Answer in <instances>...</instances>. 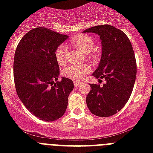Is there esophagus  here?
<instances>
[{"mask_svg": "<svg viewBox=\"0 0 153 153\" xmlns=\"http://www.w3.org/2000/svg\"><path fill=\"white\" fill-rule=\"evenodd\" d=\"M74 86H79V84H80V82L74 81Z\"/></svg>", "mask_w": 153, "mask_h": 153, "instance_id": "obj_1", "label": "esophagus"}]
</instances>
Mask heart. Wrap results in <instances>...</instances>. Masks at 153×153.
<instances>
[{
  "label": "heart",
  "mask_w": 153,
  "mask_h": 153,
  "mask_svg": "<svg viewBox=\"0 0 153 153\" xmlns=\"http://www.w3.org/2000/svg\"><path fill=\"white\" fill-rule=\"evenodd\" d=\"M71 44L75 48L83 51L84 53H90L94 48V39L87 35H81L75 37L71 41ZM67 48L64 45H61L55 50V56L58 64L59 66H64L67 62ZM91 67L88 65H70L63 70L62 74L66 78L72 80L79 81L83 77L90 73Z\"/></svg>",
  "instance_id": "heart-1"
}]
</instances>
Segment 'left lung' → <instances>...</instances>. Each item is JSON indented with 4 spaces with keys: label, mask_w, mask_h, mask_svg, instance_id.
Wrapping results in <instances>:
<instances>
[{
    "label": "left lung",
    "mask_w": 153,
    "mask_h": 153,
    "mask_svg": "<svg viewBox=\"0 0 153 153\" xmlns=\"http://www.w3.org/2000/svg\"><path fill=\"white\" fill-rule=\"evenodd\" d=\"M85 32L96 33L102 41V57L92 75L105 83L90 84L86 102L90 111L106 117L121 110L129 99L137 75V62L133 46L128 36L109 25L87 28Z\"/></svg>",
    "instance_id": "obj_1"
}]
</instances>
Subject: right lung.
<instances>
[{
	"label": "right lung",
	"mask_w": 153,
	"mask_h": 153,
	"mask_svg": "<svg viewBox=\"0 0 153 153\" xmlns=\"http://www.w3.org/2000/svg\"><path fill=\"white\" fill-rule=\"evenodd\" d=\"M68 37L35 27L16 49L13 73L17 95L31 114L43 121H55L64 114L74 89L70 79L63 77L58 81L59 67L55 56V50Z\"/></svg>",
	"instance_id": "add662e5"
}]
</instances>
